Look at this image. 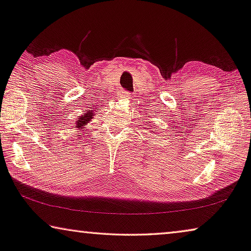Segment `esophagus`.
<instances>
[{
  "label": "esophagus",
  "instance_id": "34e87169",
  "mask_svg": "<svg viewBox=\"0 0 251 251\" xmlns=\"http://www.w3.org/2000/svg\"><path fill=\"white\" fill-rule=\"evenodd\" d=\"M118 99L121 100H128L130 99V93L127 91H121L118 95Z\"/></svg>",
  "mask_w": 251,
  "mask_h": 251
}]
</instances>
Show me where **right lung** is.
<instances>
[{
    "label": "right lung",
    "mask_w": 251,
    "mask_h": 251,
    "mask_svg": "<svg viewBox=\"0 0 251 251\" xmlns=\"http://www.w3.org/2000/svg\"><path fill=\"white\" fill-rule=\"evenodd\" d=\"M92 116H95L92 110H88L85 114L78 116V118L76 119V123H75V128L80 129L81 132H85V126H87L88 123L91 121ZM80 134H82V133H80ZM77 136H80V135H77Z\"/></svg>",
    "instance_id": "add662e5"
}]
</instances>
